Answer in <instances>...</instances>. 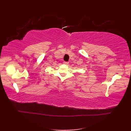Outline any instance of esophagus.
Wrapping results in <instances>:
<instances>
[{
  "mask_svg": "<svg viewBox=\"0 0 131 131\" xmlns=\"http://www.w3.org/2000/svg\"><path fill=\"white\" fill-rule=\"evenodd\" d=\"M64 64L65 65H68V62L67 61H64Z\"/></svg>",
  "mask_w": 131,
  "mask_h": 131,
  "instance_id": "1",
  "label": "esophagus"
}]
</instances>
